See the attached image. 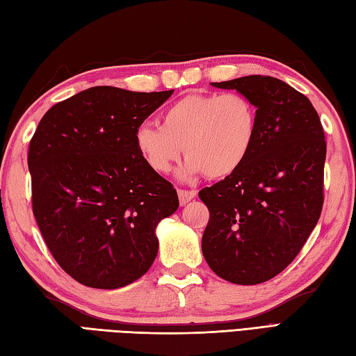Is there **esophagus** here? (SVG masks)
Instances as JSON below:
<instances>
[{
    "instance_id": "esophagus-1",
    "label": "esophagus",
    "mask_w": 356,
    "mask_h": 356,
    "mask_svg": "<svg viewBox=\"0 0 356 356\" xmlns=\"http://www.w3.org/2000/svg\"><path fill=\"white\" fill-rule=\"evenodd\" d=\"M177 194H179V202L180 205H186L188 202L193 200L195 197V191H188V190H177Z\"/></svg>"
}]
</instances>
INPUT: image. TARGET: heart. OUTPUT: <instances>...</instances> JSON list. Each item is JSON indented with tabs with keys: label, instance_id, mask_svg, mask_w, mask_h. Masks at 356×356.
<instances>
[{
	"label": "heart",
	"instance_id": "obj_1",
	"mask_svg": "<svg viewBox=\"0 0 356 356\" xmlns=\"http://www.w3.org/2000/svg\"><path fill=\"white\" fill-rule=\"evenodd\" d=\"M259 134V111L241 93L186 95L170 104L161 125L142 124L134 145L149 170L166 174L184 153V177L223 179L251 154Z\"/></svg>",
	"mask_w": 356,
	"mask_h": 356
}]
</instances>
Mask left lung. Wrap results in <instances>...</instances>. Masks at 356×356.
<instances>
[{
  "label": "left lung",
  "mask_w": 356,
  "mask_h": 356,
  "mask_svg": "<svg viewBox=\"0 0 356 356\" xmlns=\"http://www.w3.org/2000/svg\"><path fill=\"white\" fill-rule=\"evenodd\" d=\"M211 84L255 104L259 134L236 172L199 193L209 209L202 251L226 282L259 284L289 266L318 223L324 130L311 101L277 78L251 74Z\"/></svg>",
  "instance_id": "8db88e82"
}]
</instances>
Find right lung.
I'll return each mask as SVG.
<instances>
[{
    "label": "right lung",
    "mask_w": 356,
    "mask_h": 356,
    "mask_svg": "<svg viewBox=\"0 0 356 356\" xmlns=\"http://www.w3.org/2000/svg\"><path fill=\"white\" fill-rule=\"evenodd\" d=\"M172 92L92 87L38 124L27 156L33 216L53 259L81 284L118 289L156 259V226L179 197L143 162L134 133Z\"/></svg>",
    "instance_id": "1"
}]
</instances>
